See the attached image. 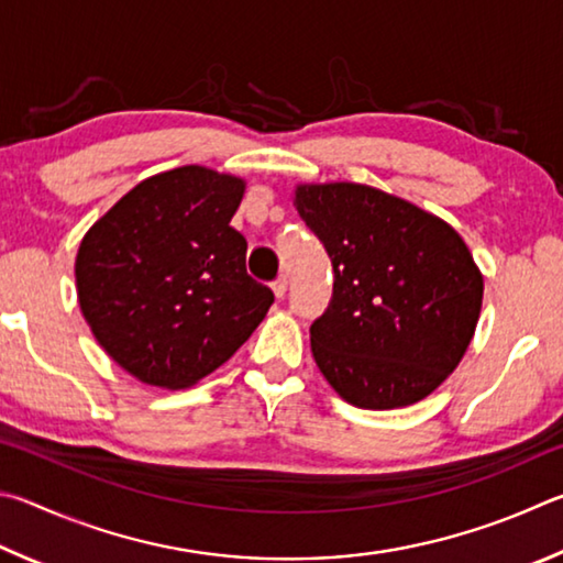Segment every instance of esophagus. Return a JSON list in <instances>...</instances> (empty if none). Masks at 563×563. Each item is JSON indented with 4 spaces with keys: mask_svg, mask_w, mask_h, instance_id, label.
<instances>
[{
    "mask_svg": "<svg viewBox=\"0 0 563 563\" xmlns=\"http://www.w3.org/2000/svg\"><path fill=\"white\" fill-rule=\"evenodd\" d=\"M287 284L289 282H287V276H284V274L276 276V279L272 282V291H274L276 299H284V294H287Z\"/></svg>",
    "mask_w": 563,
    "mask_h": 563,
    "instance_id": "obj_1",
    "label": "esophagus"
}]
</instances>
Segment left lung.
Instances as JSON below:
<instances>
[{
  "instance_id": "left-lung-1",
  "label": "left lung",
  "mask_w": 563,
  "mask_h": 563,
  "mask_svg": "<svg viewBox=\"0 0 563 563\" xmlns=\"http://www.w3.org/2000/svg\"><path fill=\"white\" fill-rule=\"evenodd\" d=\"M299 217L333 266L311 353L351 406L390 410L430 396L475 333L482 274L440 217L376 187L299 185Z\"/></svg>"
}]
</instances>
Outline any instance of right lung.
Instances as JSON below:
<instances>
[{"label":"right lung","mask_w":563,"mask_h":563,"mask_svg":"<svg viewBox=\"0 0 563 563\" xmlns=\"http://www.w3.org/2000/svg\"><path fill=\"white\" fill-rule=\"evenodd\" d=\"M240 177L185 165L123 195L76 256L78 303L118 366L161 388H187L252 336L274 294L246 274L230 224Z\"/></svg>","instance_id":"right-lung-1"}]
</instances>
